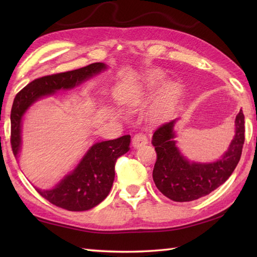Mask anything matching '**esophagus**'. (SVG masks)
Instances as JSON below:
<instances>
[{
  "instance_id": "1",
  "label": "esophagus",
  "mask_w": 257,
  "mask_h": 257,
  "mask_svg": "<svg viewBox=\"0 0 257 257\" xmlns=\"http://www.w3.org/2000/svg\"><path fill=\"white\" fill-rule=\"evenodd\" d=\"M148 143V138H147V136L143 133H139V134H136L133 138V147L134 148H139V147L146 145Z\"/></svg>"
}]
</instances>
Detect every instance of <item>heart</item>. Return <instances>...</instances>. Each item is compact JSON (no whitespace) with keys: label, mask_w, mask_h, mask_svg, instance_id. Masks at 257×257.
Segmentation results:
<instances>
[{"label":"heart","mask_w":257,"mask_h":257,"mask_svg":"<svg viewBox=\"0 0 257 257\" xmlns=\"http://www.w3.org/2000/svg\"><path fill=\"white\" fill-rule=\"evenodd\" d=\"M163 78H165V75L162 73H159V72L152 73L146 78V86L148 87V89L155 90L161 85ZM177 92H178V85L176 83H173V81H170V83H168L165 87H163L159 102H158V105L156 106V112L161 113L163 110H165V109L172 102L174 97L177 95Z\"/></svg>","instance_id":"1"}]
</instances>
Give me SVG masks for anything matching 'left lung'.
Returning a JSON list of instances; mask_svg holds the SVG:
<instances>
[{
  "label": "left lung",
  "mask_w": 257,
  "mask_h": 257,
  "mask_svg": "<svg viewBox=\"0 0 257 257\" xmlns=\"http://www.w3.org/2000/svg\"><path fill=\"white\" fill-rule=\"evenodd\" d=\"M178 118L161 124L152 136L157 152L152 172L156 187L172 201L190 202L210 194L231 177L242 155L244 145V114L235 118V135L227 150L213 162H195L185 158L177 146L174 130Z\"/></svg>",
  "instance_id": "left-lung-1"
}]
</instances>
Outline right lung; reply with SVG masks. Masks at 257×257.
Segmentation results:
<instances>
[{
  "instance_id": "obj_1",
  "label": "right lung",
  "mask_w": 257,
  "mask_h": 257,
  "mask_svg": "<svg viewBox=\"0 0 257 257\" xmlns=\"http://www.w3.org/2000/svg\"><path fill=\"white\" fill-rule=\"evenodd\" d=\"M108 68L103 63L37 78L26 85L13 101L11 110V145L15 158L22 148V124L24 114L37 100L68 90L89 80ZM130 136L92 145L73 171L51 189L36 191L54 205L68 211H87L107 198L114 180V165L120 156L130 149Z\"/></svg>"
}]
</instances>
